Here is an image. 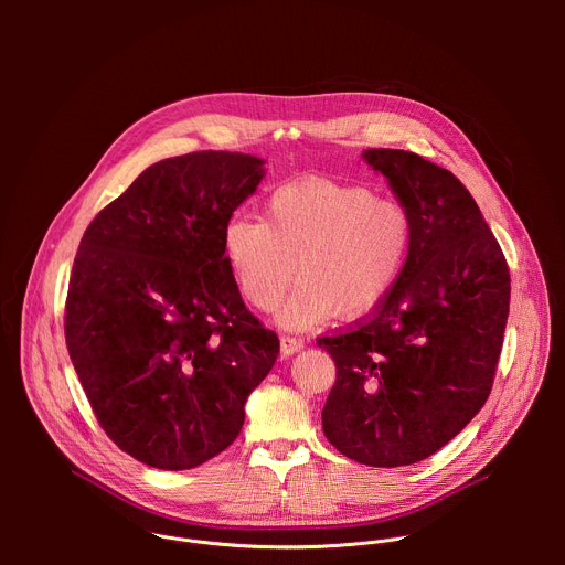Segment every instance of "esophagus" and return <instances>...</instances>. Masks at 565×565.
<instances>
[{"label": "esophagus", "instance_id": "esophagus-1", "mask_svg": "<svg viewBox=\"0 0 565 565\" xmlns=\"http://www.w3.org/2000/svg\"><path fill=\"white\" fill-rule=\"evenodd\" d=\"M281 353L284 355H292L297 351L303 349V340L301 338H295V335H281Z\"/></svg>", "mask_w": 565, "mask_h": 565}]
</instances>
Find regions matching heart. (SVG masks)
<instances>
[{"instance_id": "b5f03b06", "label": "heart", "mask_w": 565, "mask_h": 565, "mask_svg": "<svg viewBox=\"0 0 565 565\" xmlns=\"http://www.w3.org/2000/svg\"><path fill=\"white\" fill-rule=\"evenodd\" d=\"M414 236L405 205L362 185L303 179L277 188L264 218L232 214L221 244L241 297L257 310L277 308L297 275L277 321L306 329L371 312L405 270Z\"/></svg>"}]
</instances>
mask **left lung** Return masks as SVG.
<instances>
[{
  "label": "left lung",
  "instance_id": "left-lung-1",
  "mask_svg": "<svg viewBox=\"0 0 565 565\" xmlns=\"http://www.w3.org/2000/svg\"><path fill=\"white\" fill-rule=\"evenodd\" d=\"M416 225L405 270L347 333L319 338L338 380L321 409L329 443L371 467L445 447L486 405L510 312V270L467 188L405 149H366Z\"/></svg>",
  "mask_w": 565,
  "mask_h": 565
}]
</instances>
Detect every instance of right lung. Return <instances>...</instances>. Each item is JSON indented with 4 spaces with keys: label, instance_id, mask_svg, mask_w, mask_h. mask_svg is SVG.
Listing matches in <instances>:
<instances>
[{
    "label": "right lung",
    "instance_id": "1",
    "mask_svg": "<svg viewBox=\"0 0 565 565\" xmlns=\"http://www.w3.org/2000/svg\"><path fill=\"white\" fill-rule=\"evenodd\" d=\"M262 179L264 160L250 153L166 158L79 241L66 349L105 434L149 467L192 469L230 447L279 355L221 244Z\"/></svg>",
    "mask_w": 565,
    "mask_h": 565
}]
</instances>
